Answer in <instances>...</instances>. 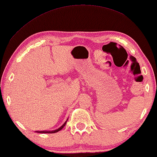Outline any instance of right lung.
<instances>
[{
  "instance_id": "add662e5",
  "label": "right lung",
  "mask_w": 157,
  "mask_h": 157,
  "mask_svg": "<svg viewBox=\"0 0 157 157\" xmlns=\"http://www.w3.org/2000/svg\"><path fill=\"white\" fill-rule=\"evenodd\" d=\"M68 119H67V120L65 121V122H64V124H63V125H62L61 126H60V127H59V128L55 129V130H53V131H36V132L40 133H56V132H58V131H59L60 130H61V129L63 128L64 126H65L67 122V121H68Z\"/></svg>"
}]
</instances>
